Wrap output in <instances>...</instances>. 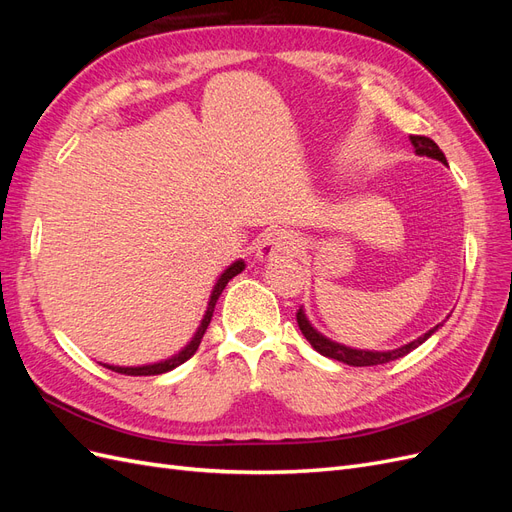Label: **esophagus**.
Instances as JSON below:
<instances>
[{
    "mask_svg": "<svg viewBox=\"0 0 512 512\" xmlns=\"http://www.w3.org/2000/svg\"><path fill=\"white\" fill-rule=\"evenodd\" d=\"M299 243L294 239L290 232L286 230H271L262 235V239L258 241L256 247V258L258 260H271L277 254H292L297 250Z\"/></svg>",
    "mask_w": 512,
    "mask_h": 512,
    "instance_id": "esophagus-1",
    "label": "esophagus"
}]
</instances>
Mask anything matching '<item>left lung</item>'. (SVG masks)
Wrapping results in <instances>:
<instances>
[{
	"instance_id": "1",
	"label": "left lung",
	"mask_w": 512,
	"mask_h": 512,
	"mask_svg": "<svg viewBox=\"0 0 512 512\" xmlns=\"http://www.w3.org/2000/svg\"><path fill=\"white\" fill-rule=\"evenodd\" d=\"M410 141H412L418 156H427V158H433V160H438L442 164H448L442 149L436 143H433L431 138L412 134ZM297 322H299L301 333L305 335V339H307L309 344H312V348L316 352H320L322 356H329V359H335V361H342L346 365H352V367H371V365H382V363H391L395 359H401V356H406L408 352H412L414 348H418L423 342H427V339L442 327V324H436V327H433L431 331H427L425 335H421L418 339H414V342L401 346V348H395V350H389V352H374V350H354V348L342 346V344H337V342H331L329 337L320 335L312 327V324H309V320L303 314V309H299V312H297Z\"/></svg>"
}]
</instances>
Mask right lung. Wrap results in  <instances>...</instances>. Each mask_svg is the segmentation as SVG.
Masks as SVG:
<instances>
[{"label": "right lung", "instance_id": "right-lung-1", "mask_svg": "<svg viewBox=\"0 0 512 512\" xmlns=\"http://www.w3.org/2000/svg\"><path fill=\"white\" fill-rule=\"evenodd\" d=\"M243 269H245V262H243V260H237V262H232V265L220 275V280H218V284L213 286V292H211V297H209V305H207V312H205L203 322H200V327H198L196 335L192 337V342H190L188 346H185L179 354L170 356V359H166V361L153 363V365H143V367H117V365H104V367L117 371V374H126V376H158V374H166V371L175 369V367H179L181 363L188 361L190 356H194V352H196L198 346H200V339H203V335H205V331H207V327H209L211 316H213V309H215V303H218L222 290L226 288V284L232 280V277L239 275Z\"/></svg>", "mask_w": 512, "mask_h": 512}]
</instances>
